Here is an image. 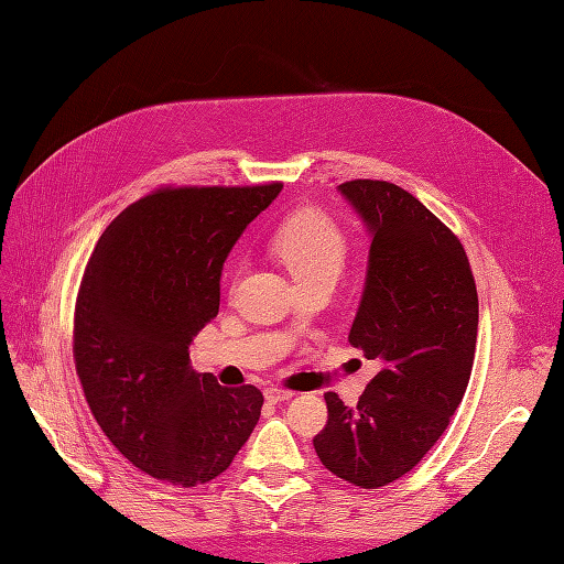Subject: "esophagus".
I'll use <instances>...</instances> for the list:
<instances>
[{"label":"esophagus","mask_w":564,"mask_h":564,"mask_svg":"<svg viewBox=\"0 0 564 564\" xmlns=\"http://www.w3.org/2000/svg\"><path fill=\"white\" fill-rule=\"evenodd\" d=\"M263 395L270 402H284V400H292L294 392L292 390H284V388H278V386H270V388H265Z\"/></svg>","instance_id":"1"}]
</instances>
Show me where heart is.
I'll list each match as a JSON object with an SVG mask.
<instances>
[{
    "label": "heart",
    "mask_w": 564,
    "mask_h": 564,
    "mask_svg": "<svg viewBox=\"0 0 564 564\" xmlns=\"http://www.w3.org/2000/svg\"><path fill=\"white\" fill-rule=\"evenodd\" d=\"M270 247L296 284L319 278L336 280L348 253L346 235L319 212H301L289 218Z\"/></svg>",
    "instance_id": "heart-1"
}]
</instances>
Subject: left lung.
<instances>
[{
  "label": "left lung",
  "mask_w": 564,
  "mask_h": 564,
  "mask_svg": "<svg viewBox=\"0 0 564 564\" xmlns=\"http://www.w3.org/2000/svg\"><path fill=\"white\" fill-rule=\"evenodd\" d=\"M338 193L369 232V263L348 340L381 369L355 406L327 392L329 419L313 445L322 466L377 489L440 440L464 400L477 340V292L456 235L386 181Z\"/></svg>",
  "instance_id": "1"
}]
</instances>
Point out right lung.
I'll use <instances>...</instances> for the list:
<instances>
[{
	"instance_id": "add662e5",
	"label": "right lung",
	"mask_w": 564,
	"mask_h": 564,
	"mask_svg": "<svg viewBox=\"0 0 564 564\" xmlns=\"http://www.w3.org/2000/svg\"><path fill=\"white\" fill-rule=\"evenodd\" d=\"M282 183L178 187L131 204L100 235L75 308V365L100 431L135 468L195 487L224 473L261 416L259 388L191 367L218 313L220 272Z\"/></svg>"
}]
</instances>
